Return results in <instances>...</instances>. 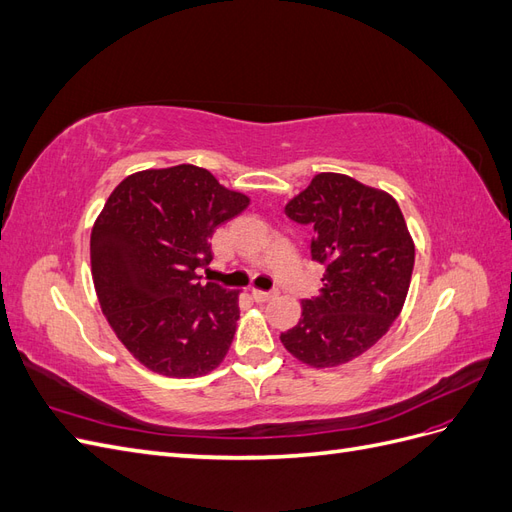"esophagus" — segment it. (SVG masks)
Instances as JSON below:
<instances>
[{
	"label": "esophagus",
	"mask_w": 512,
	"mask_h": 512,
	"mask_svg": "<svg viewBox=\"0 0 512 512\" xmlns=\"http://www.w3.org/2000/svg\"><path fill=\"white\" fill-rule=\"evenodd\" d=\"M277 297V292H265V290H252V299L256 303H267Z\"/></svg>",
	"instance_id": "obj_1"
}]
</instances>
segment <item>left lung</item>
Returning a JSON list of instances; mask_svg holds the SVG:
<instances>
[{"label":"left lung","instance_id":"obj_1","mask_svg":"<svg viewBox=\"0 0 512 512\" xmlns=\"http://www.w3.org/2000/svg\"><path fill=\"white\" fill-rule=\"evenodd\" d=\"M286 215L314 228L312 258L327 267L314 299L282 333L294 359L329 369L374 346L404 309L414 241L397 200L342 173H320L286 203Z\"/></svg>","mask_w":512,"mask_h":512}]
</instances>
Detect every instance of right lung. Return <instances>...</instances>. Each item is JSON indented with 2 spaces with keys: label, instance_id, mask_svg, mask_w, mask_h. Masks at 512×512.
Returning <instances> with one entry per match:
<instances>
[{
  "label": "right lung",
  "instance_id": "add662e5",
  "mask_svg": "<svg viewBox=\"0 0 512 512\" xmlns=\"http://www.w3.org/2000/svg\"><path fill=\"white\" fill-rule=\"evenodd\" d=\"M250 196L207 168L179 164L128 175L91 228V277L119 342L166 378L218 367L237 331L239 292L200 282L213 260L215 228Z\"/></svg>",
  "mask_w": 512,
  "mask_h": 512
}]
</instances>
